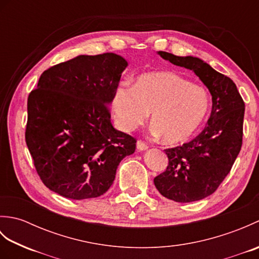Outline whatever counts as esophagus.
I'll return each mask as SVG.
<instances>
[{"label": "esophagus", "mask_w": 259, "mask_h": 259, "mask_svg": "<svg viewBox=\"0 0 259 259\" xmlns=\"http://www.w3.org/2000/svg\"><path fill=\"white\" fill-rule=\"evenodd\" d=\"M137 149H138L139 151H144V150L148 149V145L146 144L145 141L138 140V141H137Z\"/></svg>", "instance_id": "obj_1"}]
</instances>
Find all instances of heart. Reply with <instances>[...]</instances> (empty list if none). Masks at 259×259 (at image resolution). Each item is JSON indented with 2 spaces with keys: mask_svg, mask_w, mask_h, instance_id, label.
I'll list each match as a JSON object with an SVG mask.
<instances>
[{
  "mask_svg": "<svg viewBox=\"0 0 259 259\" xmlns=\"http://www.w3.org/2000/svg\"><path fill=\"white\" fill-rule=\"evenodd\" d=\"M118 126L129 133L151 111V133L167 144L186 141L199 129L209 110L205 88L175 72L160 71L139 75L133 87L119 85L111 99Z\"/></svg>",
  "mask_w": 259,
  "mask_h": 259,
  "instance_id": "1",
  "label": "heart"
}]
</instances>
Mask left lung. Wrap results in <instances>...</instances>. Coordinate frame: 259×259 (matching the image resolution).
I'll list each match as a JSON object with an SVG mask.
<instances>
[{
	"mask_svg": "<svg viewBox=\"0 0 259 259\" xmlns=\"http://www.w3.org/2000/svg\"><path fill=\"white\" fill-rule=\"evenodd\" d=\"M159 56L191 70L211 95L212 109L207 125L195 139L170 148L166 171L153 179L160 194L177 202H191L213 194L229 174L243 144L245 103L234 81L195 57Z\"/></svg>",
	"mask_w": 259,
	"mask_h": 259,
	"instance_id": "8db88e82",
	"label": "left lung"
}]
</instances>
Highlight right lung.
<instances>
[{
	"instance_id": "right-lung-1",
	"label": "right lung",
	"mask_w": 259,
	"mask_h": 259,
	"mask_svg": "<svg viewBox=\"0 0 259 259\" xmlns=\"http://www.w3.org/2000/svg\"><path fill=\"white\" fill-rule=\"evenodd\" d=\"M128 62L78 56L46 70L27 98L25 141L42 183L70 199L103 195L136 139L114 129L109 104Z\"/></svg>"
}]
</instances>
